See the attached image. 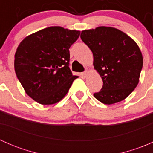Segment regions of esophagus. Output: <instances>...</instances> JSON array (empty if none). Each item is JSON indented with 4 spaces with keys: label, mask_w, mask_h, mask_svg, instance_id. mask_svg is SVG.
<instances>
[{
    "label": "esophagus",
    "mask_w": 153,
    "mask_h": 153,
    "mask_svg": "<svg viewBox=\"0 0 153 153\" xmlns=\"http://www.w3.org/2000/svg\"><path fill=\"white\" fill-rule=\"evenodd\" d=\"M88 74H89V71H88V70H86L85 72H83V76L86 77V76H87V75H88Z\"/></svg>",
    "instance_id": "obj_1"
}]
</instances>
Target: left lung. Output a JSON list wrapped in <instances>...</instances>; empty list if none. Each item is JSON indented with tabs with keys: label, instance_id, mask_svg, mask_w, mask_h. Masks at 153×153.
<instances>
[{
	"label": "left lung",
	"instance_id": "obj_1",
	"mask_svg": "<svg viewBox=\"0 0 153 153\" xmlns=\"http://www.w3.org/2000/svg\"><path fill=\"white\" fill-rule=\"evenodd\" d=\"M81 38L93 54L94 69L103 81L94 97L104 104L123 101L139 82L143 56L137 43L111 27L83 30Z\"/></svg>",
	"mask_w": 153,
	"mask_h": 153
}]
</instances>
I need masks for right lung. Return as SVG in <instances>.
Instances as JSON below:
<instances>
[{"label":"right lung","instance_id":"right-lung-1","mask_svg":"<svg viewBox=\"0 0 153 153\" xmlns=\"http://www.w3.org/2000/svg\"><path fill=\"white\" fill-rule=\"evenodd\" d=\"M81 32L50 27L26 37L15 55V70L26 93L43 105L56 104L78 76L69 67V50Z\"/></svg>","mask_w":153,"mask_h":153}]
</instances>
